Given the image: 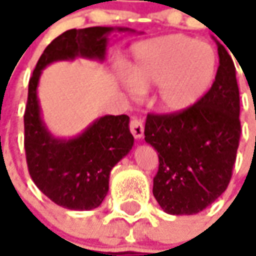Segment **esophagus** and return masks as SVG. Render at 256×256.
Listing matches in <instances>:
<instances>
[{
	"label": "esophagus",
	"instance_id": "1",
	"mask_svg": "<svg viewBox=\"0 0 256 256\" xmlns=\"http://www.w3.org/2000/svg\"><path fill=\"white\" fill-rule=\"evenodd\" d=\"M130 131L134 135L135 139H140L144 132V126H143V121L139 118H132L130 122Z\"/></svg>",
	"mask_w": 256,
	"mask_h": 256
}]
</instances>
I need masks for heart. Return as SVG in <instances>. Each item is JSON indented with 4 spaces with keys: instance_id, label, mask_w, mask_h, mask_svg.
Here are the masks:
<instances>
[{
    "instance_id": "obj_1",
    "label": "heart",
    "mask_w": 256,
    "mask_h": 256,
    "mask_svg": "<svg viewBox=\"0 0 256 256\" xmlns=\"http://www.w3.org/2000/svg\"><path fill=\"white\" fill-rule=\"evenodd\" d=\"M218 56L211 45L183 34L139 42L126 64V86L132 92L158 85L157 106L166 113L193 108L211 88Z\"/></svg>"
}]
</instances>
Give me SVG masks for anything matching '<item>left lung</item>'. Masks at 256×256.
Instances as JSON below:
<instances>
[{
	"instance_id": "left-lung-1",
	"label": "left lung",
	"mask_w": 256,
	"mask_h": 256,
	"mask_svg": "<svg viewBox=\"0 0 256 256\" xmlns=\"http://www.w3.org/2000/svg\"><path fill=\"white\" fill-rule=\"evenodd\" d=\"M218 44L219 67L211 90L176 114L148 113L144 140L158 153L153 194L171 215H194L228 189L240 142V94L236 67Z\"/></svg>"
}]
</instances>
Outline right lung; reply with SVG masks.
Here are the masks:
<instances>
[{"label":"right lung","mask_w":256,"mask_h":256,"mask_svg":"<svg viewBox=\"0 0 256 256\" xmlns=\"http://www.w3.org/2000/svg\"><path fill=\"white\" fill-rule=\"evenodd\" d=\"M113 27L72 28L56 37L41 55L28 81L24 112V150L32 182L50 200L67 210H94L108 192L113 166L130 153L134 136L130 117L104 116L73 139H56L41 118L37 98L42 68L56 60L77 56L103 60ZM118 32H132L117 28Z\"/></svg>","instance_id":"add662e5"}]
</instances>
